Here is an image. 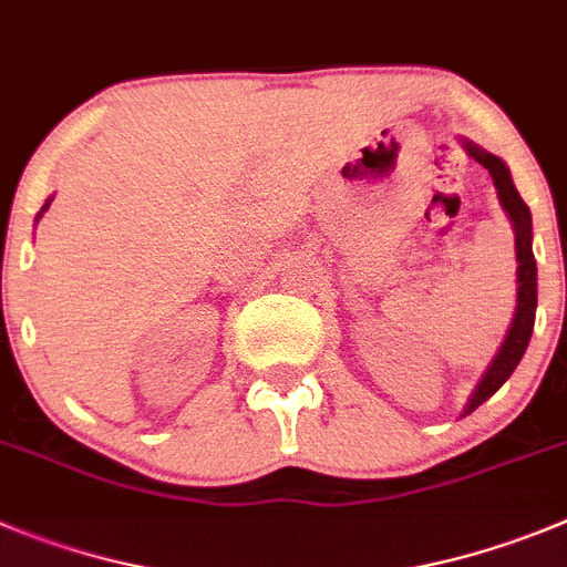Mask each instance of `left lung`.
<instances>
[{
    "label": "left lung",
    "mask_w": 567,
    "mask_h": 567,
    "mask_svg": "<svg viewBox=\"0 0 567 567\" xmlns=\"http://www.w3.org/2000/svg\"><path fill=\"white\" fill-rule=\"evenodd\" d=\"M466 152L470 157H475V163H481L484 168H489L492 179H495L497 196H501L503 210L508 213V219L514 225V244H517V311H514V323L508 329L506 342L501 346L497 357L492 360L489 371L481 379V385L472 393L470 404H466L464 413H472L475 408L486 402L489 396H495L501 391V385L514 373L517 362L526 354L528 340H532L534 331V311H537V264H534L532 252V213H528V205L520 199L517 188H514L512 174H508L506 163L497 159L495 154L484 152L481 145L466 143Z\"/></svg>",
    "instance_id": "1"
}]
</instances>
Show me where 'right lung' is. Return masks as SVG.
Instances as JSON below:
<instances>
[{"mask_svg":"<svg viewBox=\"0 0 567 567\" xmlns=\"http://www.w3.org/2000/svg\"><path fill=\"white\" fill-rule=\"evenodd\" d=\"M47 207H50V205H44V210H47Z\"/></svg>","mask_w":567,"mask_h":567,"instance_id":"obj_1","label":"right lung"}]
</instances>
